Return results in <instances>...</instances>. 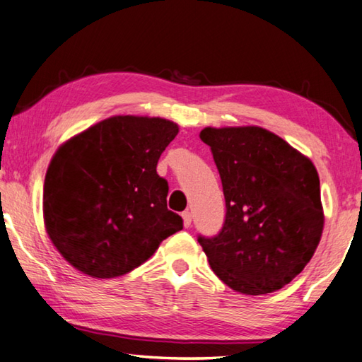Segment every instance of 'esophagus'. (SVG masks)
Returning a JSON list of instances; mask_svg holds the SVG:
<instances>
[{
  "instance_id": "obj_1",
  "label": "esophagus",
  "mask_w": 362,
  "mask_h": 362,
  "mask_svg": "<svg viewBox=\"0 0 362 362\" xmlns=\"http://www.w3.org/2000/svg\"><path fill=\"white\" fill-rule=\"evenodd\" d=\"M182 218H183V226H185V228L188 229L191 226V214H189V211H183Z\"/></svg>"
}]
</instances>
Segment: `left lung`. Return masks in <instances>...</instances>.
Returning a JSON list of instances; mask_svg holds the SVG:
<instances>
[{"label": "left lung", "mask_w": 362, "mask_h": 362, "mask_svg": "<svg viewBox=\"0 0 362 362\" xmlns=\"http://www.w3.org/2000/svg\"><path fill=\"white\" fill-rule=\"evenodd\" d=\"M221 177L226 219L197 237L211 270L235 292L265 295L298 276L320 243L323 207L317 169L260 127H205Z\"/></svg>", "instance_id": "obj_1"}]
</instances>
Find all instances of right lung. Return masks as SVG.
Listing matches in <instances>:
<instances>
[{
    "label": "right lung",
    "instance_id": "1",
    "mask_svg": "<svg viewBox=\"0 0 362 362\" xmlns=\"http://www.w3.org/2000/svg\"><path fill=\"white\" fill-rule=\"evenodd\" d=\"M179 125L168 119L112 116L66 141L44 183V221L61 256L90 278L129 273L163 240L183 229L168 210L157 163Z\"/></svg>",
    "mask_w": 362,
    "mask_h": 362
}]
</instances>
